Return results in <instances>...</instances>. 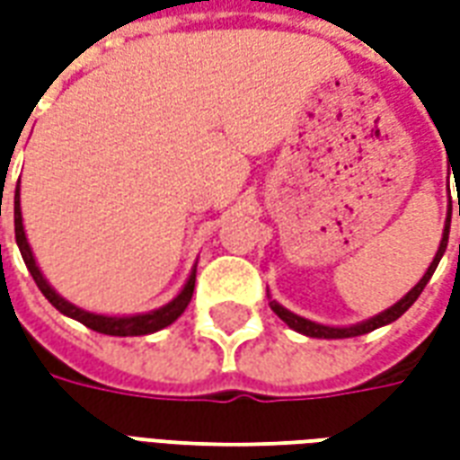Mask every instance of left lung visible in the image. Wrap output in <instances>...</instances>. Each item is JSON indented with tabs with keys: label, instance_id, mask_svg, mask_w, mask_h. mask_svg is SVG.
I'll return each mask as SVG.
<instances>
[{
	"label": "left lung",
	"instance_id": "1",
	"mask_svg": "<svg viewBox=\"0 0 460 460\" xmlns=\"http://www.w3.org/2000/svg\"><path fill=\"white\" fill-rule=\"evenodd\" d=\"M458 217H460V199H458ZM448 229H451V207H448V214H446V224H444V236H441V243H438V251H436L434 261H431V266L426 269V273L421 276V280L416 283L414 288L406 293L404 298L396 300L392 308L382 310L379 315L369 320H362V323H357V325H347V328H332V325H323V323H313L308 318H300L296 313H290L288 308H283L280 303L276 300H269L270 310L279 315L288 328H293L300 335H308V338H320V340H342V338H357V335H367V332H372V330L382 328V325H389V323H394L396 318H402L406 310L414 305V300L421 296V290L426 288V283L431 280L434 276L436 266H438V261L446 253V246H448Z\"/></svg>",
	"mask_w": 460,
	"mask_h": 460
}]
</instances>
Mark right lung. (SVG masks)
<instances>
[{"label": "right lung", "mask_w": 460, "mask_h": 460, "mask_svg": "<svg viewBox=\"0 0 460 460\" xmlns=\"http://www.w3.org/2000/svg\"><path fill=\"white\" fill-rule=\"evenodd\" d=\"M14 234H16V246L22 251V259H24L26 269L31 273V279L36 280L39 290L44 293L46 300L54 305L58 313H64L66 318H74L78 323H84L85 328L95 330V332H103V335H115V338H137V335H150V332H157V330L167 328L174 320L180 318L181 313L187 310L191 300V293H194V280H197V266L191 269L190 279L184 283V288L170 300L164 303L162 308L150 310V313H137V315H101V313H91V310H84L74 305L71 300H66L64 296H58L54 290V286L44 279L41 269L36 266L34 251L26 241L24 231V219H22V201H19V187L14 191Z\"/></svg>", "instance_id": "obj_1"}]
</instances>
